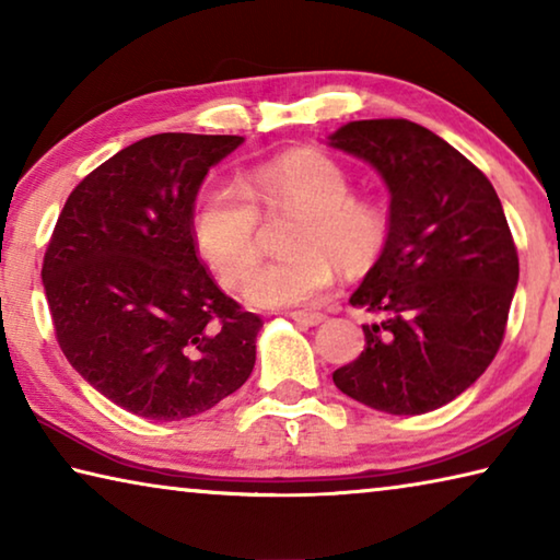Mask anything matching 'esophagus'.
Segmentation results:
<instances>
[{"label":"esophagus","mask_w":560,"mask_h":560,"mask_svg":"<svg viewBox=\"0 0 560 560\" xmlns=\"http://www.w3.org/2000/svg\"><path fill=\"white\" fill-rule=\"evenodd\" d=\"M291 318L301 326H318L326 320V314H308V311H293Z\"/></svg>","instance_id":"obj_1"}]
</instances>
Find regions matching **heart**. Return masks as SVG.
<instances>
[{
    "mask_svg": "<svg viewBox=\"0 0 560 560\" xmlns=\"http://www.w3.org/2000/svg\"><path fill=\"white\" fill-rule=\"evenodd\" d=\"M293 214L283 249L246 283V301L261 308L314 303L334 283V261L360 271L381 257L387 214L363 197L336 160L293 153L244 170L230 183H210L195 197L189 230L200 257L224 287H240L259 259V217Z\"/></svg>",
    "mask_w": 560,
    "mask_h": 560,
    "instance_id": "1",
    "label": "heart"
}]
</instances>
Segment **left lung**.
I'll use <instances>...</instances> for the list:
<instances>
[{"mask_svg": "<svg viewBox=\"0 0 560 560\" xmlns=\"http://www.w3.org/2000/svg\"><path fill=\"white\" fill-rule=\"evenodd\" d=\"M328 143L371 163L390 189L383 254L350 296L381 320L363 326L365 350L334 383L381 412L438 410L504 340L518 281L504 207L477 165L412 120H353Z\"/></svg>", "mask_w": 560, "mask_h": 560, "instance_id": "1", "label": "left lung"}]
</instances>
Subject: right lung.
I'll list each match as a JSON object with an SVG mask.
<instances>
[{
	"mask_svg": "<svg viewBox=\"0 0 560 560\" xmlns=\"http://www.w3.org/2000/svg\"><path fill=\"white\" fill-rule=\"evenodd\" d=\"M242 136L160 132L73 187L44 254L56 340L101 395L145 420L210 410L246 383L261 318L217 287L195 197Z\"/></svg>",
	"mask_w": 560,
	"mask_h": 560,
	"instance_id": "right-lung-1",
	"label": "right lung"
}]
</instances>
